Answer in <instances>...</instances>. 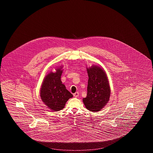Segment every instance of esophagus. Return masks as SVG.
I'll return each mask as SVG.
<instances>
[{
  "label": "esophagus",
  "mask_w": 153,
  "mask_h": 153,
  "mask_svg": "<svg viewBox=\"0 0 153 153\" xmlns=\"http://www.w3.org/2000/svg\"><path fill=\"white\" fill-rule=\"evenodd\" d=\"M73 96H74V97H77L79 96V93L78 92H76V93H74V94H73Z\"/></svg>",
  "instance_id": "obj_1"
}]
</instances>
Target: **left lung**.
<instances>
[{"label": "left lung", "mask_w": 153, "mask_h": 153, "mask_svg": "<svg viewBox=\"0 0 153 153\" xmlns=\"http://www.w3.org/2000/svg\"><path fill=\"white\" fill-rule=\"evenodd\" d=\"M88 74L87 95L83 99L87 109L96 112L100 111L109 101L110 88L107 75L100 67L87 69Z\"/></svg>", "instance_id": "left-lung-1"}]
</instances>
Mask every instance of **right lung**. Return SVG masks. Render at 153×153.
<instances>
[{"label": "right lung", "mask_w": 153, "mask_h": 153, "mask_svg": "<svg viewBox=\"0 0 153 153\" xmlns=\"http://www.w3.org/2000/svg\"><path fill=\"white\" fill-rule=\"evenodd\" d=\"M56 73L48 74L45 78L40 91L42 102L51 110L59 111L64 108L66 102L73 95L62 83L61 76L62 71L56 69Z\"/></svg>", "instance_id": "add662e5"}]
</instances>
